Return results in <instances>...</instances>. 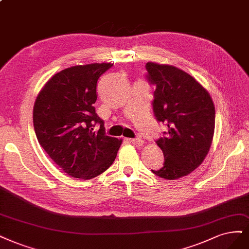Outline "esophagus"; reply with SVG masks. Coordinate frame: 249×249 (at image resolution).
Segmentation results:
<instances>
[{"instance_id":"1","label":"esophagus","mask_w":249,"mask_h":249,"mask_svg":"<svg viewBox=\"0 0 249 249\" xmlns=\"http://www.w3.org/2000/svg\"><path fill=\"white\" fill-rule=\"evenodd\" d=\"M130 142H131L132 144H134L135 146H137V147H140V146H142V145L144 144V141H143L142 139H139V138H137V139H131Z\"/></svg>"}]
</instances>
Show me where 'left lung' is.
<instances>
[{
    "label": "left lung",
    "instance_id": "obj_1",
    "mask_svg": "<svg viewBox=\"0 0 249 249\" xmlns=\"http://www.w3.org/2000/svg\"><path fill=\"white\" fill-rule=\"evenodd\" d=\"M147 78L156 85L154 116L168 131L157 141L164 167L151 170L167 180L191 174L206 158L213 140L215 107L209 92L193 76L171 65L147 63Z\"/></svg>",
    "mask_w": 249,
    "mask_h": 249
}]
</instances>
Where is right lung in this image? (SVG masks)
I'll list each match as a JSON object with an SVG mask.
<instances>
[{"instance_id": "right-lung-1", "label": "right lung", "mask_w": 249, "mask_h": 249, "mask_svg": "<svg viewBox=\"0 0 249 249\" xmlns=\"http://www.w3.org/2000/svg\"><path fill=\"white\" fill-rule=\"evenodd\" d=\"M110 63L73 66L54 74L38 93L33 122L37 139L55 164L74 178L91 179L113 164L123 140L106 136L93 107L97 82ZM98 123L100 130L93 127Z\"/></svg>"}]
</instances>
